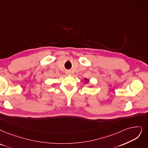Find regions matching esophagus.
<instances>
[{"mask_svg": "<svg viewBox=\"0 0 148 148\" xmlns=\"http://www.w3.org/2000/svg\"><path fill=\"white\" fill-rule=\"evenodd\" d=\"M68 74H70V72H67V75H68Z\"/></svg>", "mask_w": 148, "mask_h": 148, "instance_id": "1", "label": "esophagus"}]
</instances>
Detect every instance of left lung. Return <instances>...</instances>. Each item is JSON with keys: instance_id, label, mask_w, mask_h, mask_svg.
<instances>
[{"instance_id": "1", "label": "left lung", "mask_w": 148, "mask_h": 148, "mask_svg": "<svg viewBox=\"0 0 148 148\" xmlns=\"http://www.w3.org/2000/svg\"><path fill=\"white\" fill-rule=\"evenodd\" d=\"M85 80H86V81H87V79H86H86H85Z\"/></svg>"}]
</instances>
